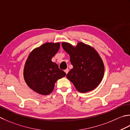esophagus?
Wrapping results in <instances>:
<instances>
[{
	"label": "esophagus",
	"instance_id": "34e87169",
	"mask_svg": "<svg viewBox=\"0 0 130 130\" xmlns=\"http://www.w3.org/2000/svg\"><path fill=\"white\" fill-rule=\"evenodd\" d=\"M68 71H69V70L68 68H67V69H66V70H64V72H66V74H67L68 73Z\"/></svg>",
	"mask_w": 130,
	"mask_h": 130
}]
</instances>
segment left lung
I'll return each instance as SVG.
<instances>
[{
  "label": "left lung",
  "instance_id": "left-lung-1",
  "mask_svg": "<svg viewBox=\"0 0 130 130\" xmlns=\"http://www.w3.org/2000/svg\"><path fill=\"white\" fill-rule=\"evenodd\" d=\"M62 47L70 56L73 66L67 75L77 90L86 92L96 88L102 81L104 73L103 60L93 47L83 43L74 47L63 42Z\"/></svg>",
  "mask_w": 130,
  "mask_h": 130
}]
</instances>
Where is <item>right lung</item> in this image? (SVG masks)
I'll use <instances>...</instances> for the list:
<instances>
[{"label":"right lung","instance_id":"obj_1","mask_svg":"<svg viewBox=\"0 0 130 130\" xmlns=\"http://www.w3.org/2000/svg\"><path fill=\"white\" fill-rule=\"evenodd\" d=\"M60 47L59 43H47L31 52L26 60L23 76L30 88L46 95L51 93L58 79L66 75L52 58Z\"/></svg>","mask_w":130,"mask_h":130}]
</instances>
